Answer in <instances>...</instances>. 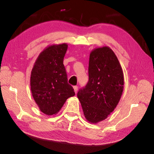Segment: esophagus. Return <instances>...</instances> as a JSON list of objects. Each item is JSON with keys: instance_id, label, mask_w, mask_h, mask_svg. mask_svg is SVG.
<instances>
[{"instance_id": "obj_1", "label": "esophagus", "mask_w": 154, "mask_h": 154, "mask_svg": "<svg viewBox=\"0 0 154 154\" xmlns=\"http://www.w3.org/2000/svg\"><path fill=\"white\" fill-rule=\"evenodd\" d=\"M73 89H74V91H75V94H76L77 92V91H78V87L77 86H74L73 87Z\"/></svg>"}]
</instances>
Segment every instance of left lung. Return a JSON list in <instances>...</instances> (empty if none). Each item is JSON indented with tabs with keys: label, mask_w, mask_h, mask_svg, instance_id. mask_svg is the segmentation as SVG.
<instances>
[{
	"label": "left lung",
	"mask_w": 154,
	"mask_h": 154,
	"mask_svg": "<svg viewBox=\"0 0 154 154\" xmlns=\"http://www.w3.org/2000/svg\"><path fill=\"white\" fill-rule=\"evenodd\" d=\"M89 81L77 97L86 120L97 124L105 120L119 102L124 90L122 66L108 46L94 49L90 54Z\"/></svg>",
	"instance_id": "8db88e82"
}]
</instances>
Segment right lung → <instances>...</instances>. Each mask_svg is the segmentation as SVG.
<instances>
[{"mask_svg": "<svg viewBox=\"0 0 154 154\" xmlns=\"http://www.w3.org/2000/svg\"><path fill=\"white\" fill-rule=\"evenodd\" d=\"M67 49L65 43L48 46L38 55L31 71V93L40 111L47 116L58 113L67 98L75 96L63 64Z\"/></svg>", "mask_w": 154, "mask_h": 154, "instance_id": "1", "label": "right lung"}]
</instances>
